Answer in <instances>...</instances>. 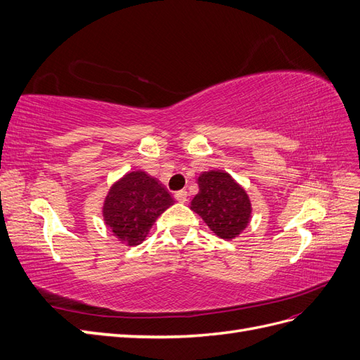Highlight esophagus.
I'll return each mask as SVG.
<instances>
[{"label":"esophagus","mask_w":360,"mask_h":360,"mask_svg":"<svg viewBox=\"0 0 360 360\" xmlns=\"http://www.w3.org/2000/svg\"><path fill=\"white\" fill-rule=\"evenodd\" d=\"M174 198H176L179 202H186L188 201V192L186 191H179L174 195Z\"/></svg>","instance_id":"34e87169"}]
</instances>
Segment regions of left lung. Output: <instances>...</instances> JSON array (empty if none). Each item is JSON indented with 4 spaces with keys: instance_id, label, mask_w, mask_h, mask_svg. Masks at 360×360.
Here are the masks:
<instances>
[{
    "instance_id": "8db88e82",
    "label": "left lung",
    "mask_w": 360,
    "mask_h": 360,
    "mask_svg": "<svg viewBox=\"0 0 360 360\" xmlns=\"http://www.w3.org/2000/svg\"><path fill=\"white\" fill-rule=\"evenodd\" d=\"M197 183L200 191L191 201V210L224 240L240 236L252 217V204L242 184L222 169L202 171Z\"/></svg>"
}]
</instances>
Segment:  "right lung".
Returning <instances> with one entry per match:
<instances>
[{
	"instance_id": "obj_1",
	"label": "right lung",
	"mask_w": 360,
	"mask_h": 360,
	"mask_svg": "<svg viewBox=\"0 0 360 360\" xmlns=\"http://www.w3.org/2000/svg\"><path fill=\"white\" fill-rule=\"evenodd\" d=\"M176 202L159 180L147 172L129 171L115 180L102 205L108 230L126 246L146 240L158 217Z\"/></svg>"
}]
</instances>
